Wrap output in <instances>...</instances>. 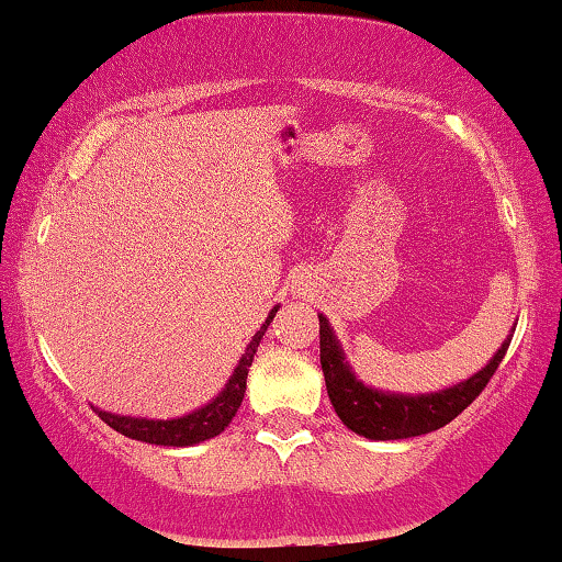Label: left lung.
I'll return each instance as SVG.
<instances>
[{"mask_svg": "<svg viewBox=\"0 0 562 562\" xmlns=\"http://www.w3.org/2000/svg\"><path fill=\"white\" fill-rule=\"evenodd\" d=\"M321 326V368H324L326 391L330 406L336 408L338 418L353 434L368 440H401L416 438L430 430L443 428L458 413H463L488 385L495 368L501 366L505 351H508L513 330L505 336L498 351L485 363L481 371L473 373L456 385L434 393H391L366 385L358 379L351 361H348L336 330L330 328L328 318L318 316Z\"/></svg>", "mask_w": 562, "mask_h": 562, "instance_id": "left-lung-1", "label": "left lung"}]
</instances>
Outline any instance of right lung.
Here are the masks:
<instances>
[{
  "label": "right lung",
  "instance_id": "obj_1",
  "mask_svg": "<svg viewBox=\"0 0 562 562\" xmlns=\"http://www.w3.org/2000/svg\"><path fill=\"white\" fill-rule=\"evenodd\" d=\"M281 306H273L269 311V316L261 324V328L256 330L251 341H248L246 351L238 358L236 368L228 375V381L224 383L214 398L204 406L187 413V416L179 418H142V416H122V413H109L94 408L99 413V418L112 426L119 434L132 438V440H142V443H151V446H171V448H187V446H196L204 443L209 438H216L221 430H224L232 418L236 416L238 406H241L244 393H246V375L248 368L254 363V356L259 351V344L266 334V328L271 326V321L276 316V311Z\"/></svg>",
  "mask_w": 562,
  "mask_h": 562
}]
</instances>
